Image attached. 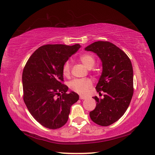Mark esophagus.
<instances>
[{"instance_id":"esophagus-1","label":"esophagus","mask_w":155,"mask_h":155,"mask_svg":"<svg viewBox=\"0 0 155 155\" xmlns=\"http://www.w3.org/2000/svg\"><path fill=\"white\" fill-rule=\"evenodd\" d=\"M86 98H87L86 97H84V96H83V95H80V99L84 100V99H86Z\"/></svg>"}]
</instances>
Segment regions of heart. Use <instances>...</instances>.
Instances as JSON below:
<instances>
[{"instance_id":"b5f03b06","label":"heart","mask_w":155,"mask_h":155,"mask_svg":"<svg viewBox=\"0 0 155 155\" xmlns=\"http://www.w3.org/2000/svg\"><path fill=\"white\" fill-rule=\"evenodd\" d=\"M80 61L85 67L91 68L95 63V58L90 54H84L80 57ZM71 64L67 61L62 67V74L65 77L70 74ZM92 86V82L89 79H74L69 83V87L72 91L81 94H86Z\"/></svg>"}]
</instances>
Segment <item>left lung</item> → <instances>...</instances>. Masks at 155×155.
<instances>
[{
  "instance_id": "1",
  "label": "left lung",
  "mask_w": 155,
  "mask_h": 155,
  "mask_svg": "<svg viewBox=\"0 0 155 155\" xmlns=\"http://www.w3.org/2000/svg\"><path fill=\"white\" fill-rule=\"evenodd\" d=\"M100 58L103 71L97 91L105 93L103 98L93 97L96 107L90 112L91 120L101 126L113 124L123 116L133 95V69L130 58L116 45L107 41L94 42L84 48Z\"/></svg>"
}]
</instances>
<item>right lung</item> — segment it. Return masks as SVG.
I'll list each match as a JSON object with an SVG mask.
<instances>
[{"label":"right lung","mask_w":155,"mask_h":155,"mask_svg":"<svg viewBox=\"0 0 155 155\" xmlns=\"http://www.w3.org/2000/svg\"><path fill=\"white\" fill-rule=\"evenodd\" d=\"M81 45H47L37 49L22 72L23 99L35 119L42 126L57 129L67 123L71 107L79 99L62 84V67Z\"/></svg>","instance_id":"right-lung-1"}]
</instances>
